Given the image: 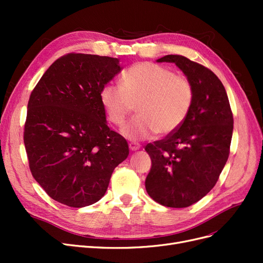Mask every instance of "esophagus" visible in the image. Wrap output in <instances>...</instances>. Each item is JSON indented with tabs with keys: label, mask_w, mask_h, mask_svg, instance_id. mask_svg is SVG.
Returning a JSON list of instances; mask_svg holds the SVG:
<instances>
[{
	"label": "esophagus",
	"mask_w": 263,
	"mask_h": 263,
	"mask_svg": "<svg viewBox=\"0 0 263 263\" xmlns=\"http://www.w3.org/2000/svg\"><path fill=\"white\" fill-rule=\"evenodd\" d=\"M128 147H129L130 151H137V150L140 149V145L136 144V142H129Z\"/></svg>",
	"instance_id": "esophagus-1"
}]
</instances>
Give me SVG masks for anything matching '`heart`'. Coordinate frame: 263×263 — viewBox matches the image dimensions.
Returning a JSON list of instances; mask_svg holds the SVG:
<instances>
[{"mask_svg": "<svg viewBox=\"0 0 263 263\" xmlns=\"http://www.w3.org/2000/svg\"><path fill=\"white\" fill-rule=\"evenodd\" d=\"M193 87L185 78L153 62H140L125 71L122 86L107 84L101 100L108 119L124 125L137 104L138 115L127 123L122 135L138 141L159 135H169L184 123L193 104Z\"/></svg>", "mask_w": 263, "mask_h": 263, "instance_id": "b5f03b06", "label": "heart"}]
</instances>
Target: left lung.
Wrapping results in <instances>:
<instances>
[{
    "label": "left lung",
    "instance_id": "left-lung-1",
    "mask_svg": "<svg viewBox=\"0 0 263 263\" xmlns=\"http://www.w3.org/2000/svg\"><path fill=\"white\" fill-rule=\"evenodd\" d=\"M157 62L176 63L192 85L194 99L176 132L145 147L151 159L145 185L157 203L187 208L210 192L224 169L233 113L224 85L210 69L179 54H166Z\"/></svg>",
    "mask_w": 263,
    "mask_h": 263
}]
</instances>
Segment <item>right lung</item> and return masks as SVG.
Returning <instances> with one entry per match:
<instances>
[{
  "label": "right lung",
  "mask_w": 263,
  "mask_h": 263,
  "mask_svg": "<svg viewBox=\"0 0 263 263\" xmlns=\"http://www.w3.org/2000/svg\"><path fill=\"white\" fill-rule=\"evenodd\" d=\"M119 59L69 53L30 94L24 144L34 179L54 201L84 208L104 196L128 144L107 126L101 92L121 72Z\"/></svg>",
  "instance_id": "add662e5"
}]
</instances>
